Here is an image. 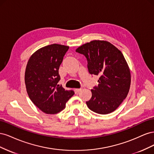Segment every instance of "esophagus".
<instances>
[{"label":"esophagus","mask_w":154,"mask_h":154,"mask_svg":"<svg viewBox=\"0 0 154 154\" xmlns=\"http://www.w3.org/2000/svg\"><path fill=\"white\" fill-rule=\"evenodd\" d=\"M82 88H75V90H74V91H75V93H76V94H78V93L80 92L81 91H82Z\"/></svg>","instance_id":"obj_1"}]
</instances>
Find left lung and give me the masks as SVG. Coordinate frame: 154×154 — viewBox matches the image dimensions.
I'll return each mask as SVG.
<instances>
[{"label": "left lung", "instance_id": "1", "mask_svg": "<svg viewBox=\"0 0 154 154\" xmlns=\"http://www.w3.org/2000/svg\"><path fill=\"white\" fill-rule=\"evenodd\" d=\"M85 56L91 74L100 76L98 86L91 90L92 97L86 102L88 109L100 114L112 112L129 92L131 76L122 53L107 41L92 40L76 49Z\"/></svg>", "mask_w": 154, "mask_h": 154}]
</instances>
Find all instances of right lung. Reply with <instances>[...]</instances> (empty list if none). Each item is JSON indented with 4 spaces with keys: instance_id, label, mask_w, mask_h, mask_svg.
<instances>
[{
    "instance_id": "1",
    "label": "right lung",
    "mask_w": 154,
    "mask_h": 154,
    "mask_svg": "<svg viewBox=\"0 0 154 154\" xmlns=\"http://www.w3.org/2000/svg\"><path fill=\"white\" fill-rule=\"evenodd\" d=\"M69 46L53 44L37 50L27 62L25 72L26 91L30 100L43 112L57 114L74 94L58 85V70Z\"/></svg>"
}]
</instances>
